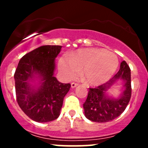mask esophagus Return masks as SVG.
Returning a JSON list of instances; mask_svg holds the SVG:
<instances>
[{
    "instance_id": "obj_1",
    "label": "esophagus",
    "mask_w": 148,
    "mask_h": 148,
    "mask_svg": "<svg viewBox=\"0 0 148 148\" xmlns=\"http://www.w3.org/2000/svg\"><path fill=\"white\" fill-rule=\"evenodd\" d=\"M78 86V84H77V83H74V82H72L71 84V88H75L76 86Z\"/></svg>"
}]
</instances>
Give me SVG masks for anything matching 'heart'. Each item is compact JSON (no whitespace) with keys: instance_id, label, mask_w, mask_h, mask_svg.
<instances>
[{"instance_id":"heart-1","label":"heart","mask_w":148,"mask_h":148,"mask_svg":"<svg viewBox=\"0 0 148 148\" xmlns=\"http://www.w3.org/2000/svg\"><path fill=\"white\" fill-rule=\"evenodd\" d=\"M118 66V59L112 51L99 48L76 51L69 56H61L58 68L64 79L76 78L82 69L85 81L91 85H100L108 81Z\"/></svg>"}]
</instances>
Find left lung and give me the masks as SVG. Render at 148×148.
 Instances as JSON below:
<instances>
[{
	"label": "left lung",
	"instance_id": "1",
	"mask_svg": "<svg viewBox=\"0 0 148 148\" xmlns=\"http://www.w3.org/2000/svg\"><path fill=\"white\" fill-rule=\"evenodd\" d=\"M118 80L123 81L124 90L118 98L107 95V90ZM131 72L125 61L121 62L118 72L107 82L97 88H89L86 100L84 103L85 117L96 122H107L120 115L130 100Z\"/></svg>",
	"mask_w": 148,
	"mask_h": 148
}]
</instances>
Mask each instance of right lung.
<instances>
[{
	"label": "right lung",
	"instance_id": "1",
	"mask_svg": "<svg viewBox=\"0 0 148 148\" xmlns=\"http://www.w3.org/2000/svg\"><path fill=\"white\" fill-rule=\"evenodd\" d=\"M62 46H40L21 59L14 74L17 102L28 117L47 122L59 117L71 84L53 76L55 59Z\"/></svg>",
	"mask_w": 148,
	"mask_h": 148
}]
</instances>
